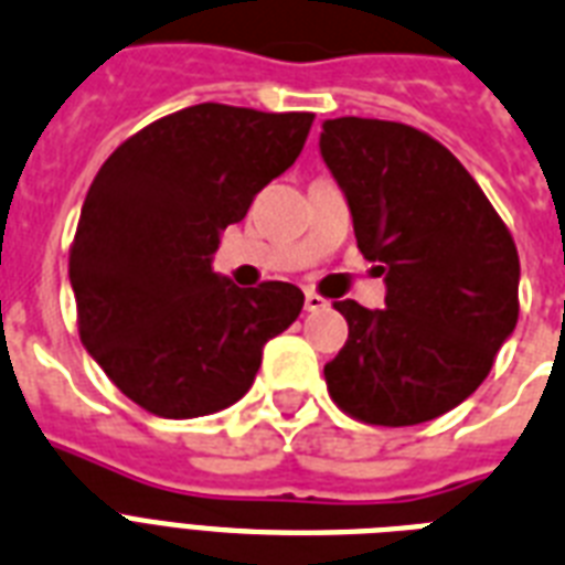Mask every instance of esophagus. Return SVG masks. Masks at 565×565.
<instances>
[{
  "mask_svg": "<svg viewBox=\"0 0 565 565\" xmlns=\"http://www.w3.org/2000/svg\"><path fill=\"white\" fill-rule=\"evenodd\" d=\"M327 306H330L327 297H321L318 291H306V312H321Z\"/></svg>",
  "mask_w": 565,
  "mask_h": 565,
  "instance_id": "obj_1",
  "label": "esophagus"
}]
</instances>
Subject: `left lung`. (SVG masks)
<instances>
[{
    "mask_svg": "<svg viewBox=\"0 0 565 565\" xmlns=\"http://www.w3.org/2000/svg\"><path fill=\"white\" fill-rule=\"evenodd\" d=\"M321 156L342 185L386 306L335 300L348 342L323 365L335 406L356 422L409 427L462 404L519 321V253L457 156L422 129L335 117Z\"/></svg>",
    "mask_w": 565,
    "mask_h": 565,
    "instance_id": "8db88e82",
    "label": "left lung"
}]
</instances>
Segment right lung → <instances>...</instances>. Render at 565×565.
<instances>
[{"instance_id": "right-lung-1", "label": "right lung", "mask_w": 565, "mask_h": 565, "mask_svg": "<svg viewBox=\"0 0 565 565\" xmlns=\"http://www.w3.org/2000/svg\"><path fill=\"white\" fill-rule=\"evenodd\" d=\"M315 115L200 103L126 138L87 188L70 244L78 335L129 401L161 418L247 395L262 348L303 309L291 282L212 270L221 230L286 173Z\"/></svg>"}]
</instances>
